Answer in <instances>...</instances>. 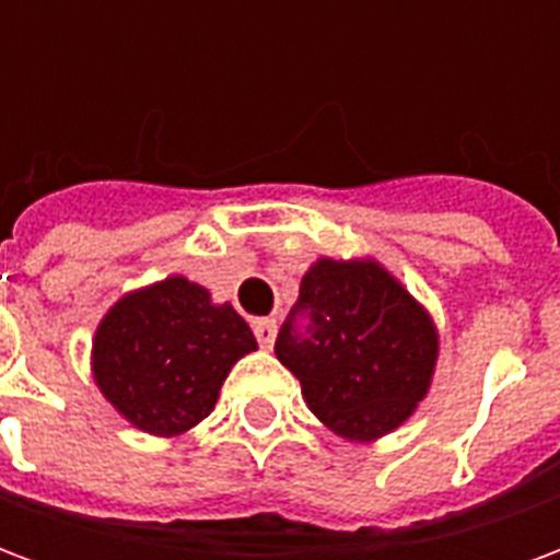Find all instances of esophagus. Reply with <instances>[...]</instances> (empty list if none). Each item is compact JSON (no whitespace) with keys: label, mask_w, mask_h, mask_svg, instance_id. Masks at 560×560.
<instances>
[{"label":"esophagus","mask_w":560,"mask_h":560,"mask_svg":"<svg viewBox=\"0 0 560 560\" xmlns=\"http://www.w3.org/2000/svg\"><path fill=\"white\" fill-rule=\"evenodd\" d=\"M255 336L260 341V348H272V341H276V320L272 317L255 320Z\"/></svg>","instance_id":"1"}]
</instances>
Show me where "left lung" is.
<instances>
[{
    "label": "left lung",
    "mask_w": 560,
    "mask_h": 560,
    "mask_svg": "<svg viewBox=\"0 0 560 560\" xmlns=\"http://www.w3.org/2000/svg\"><path fill=\"white\" fill-rule=\"evenodd\" d=\"M276 357L303 384L317 420L363 444L399 429L425 399L438 329L377 260L320 257L281 324Z\"/></svg>",
    "instance_id": "8db88e82"
}]
</instances>
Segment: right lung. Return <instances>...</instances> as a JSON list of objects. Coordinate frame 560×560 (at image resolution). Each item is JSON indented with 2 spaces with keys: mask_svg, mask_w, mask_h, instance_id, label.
<instances>
[{
  "mask_svg": "<svg viewBox=\"0 0 560 560\" xmlns=\"http://www.w3.org/2000/svg\"><path fill=\"white\" fill-rule=\"evenodd\" d=\"M257 341L231 303L183 276L126 293L92 339V375L131 425L173 438L209 417L233 363Z\"/></svg>",
  "mask_w": 560,
  "mask_h": 560,
  "instance_id": "1",
  "label": "right lung"
}]
</instances>
